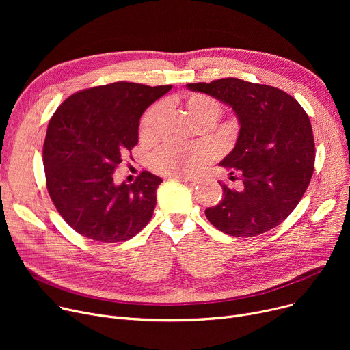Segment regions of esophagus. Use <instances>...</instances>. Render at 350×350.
I'll use <instances>...</instances> for the list:
<instances>
[{"label": "esophagus", "mask_w": 350, "mask_h": 350, "mask_svg": "<svg viewBox=\"0 0 350 350\" xmlns=\"http://www.w3.org/2000/svg\"><path fill=\"white\" fill-rule=\"evenodd\" d=\"M170 178H177V180H181L187 183V185L190 186H197L200 183V178L198 177H191V176H174V177H170Z\"/></svg>", "instance_id": "obj_1"}]
</instances>
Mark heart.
<instances>
[{
    "label": "heart",
    "instance_id": "b5f03b06",
    "mask_svg": "<svg viewBox=\"0 0 350 350\" xmlns=\"http://www.w3.org/2000/svg\"><path fill=\"white\" fill-rule=\"evenodd\" d=\"M189 113L201 123H213L219 113L221 105L217 99L204 94H191L186 99ZM164 105L154 103L146 110L139 126V135L143 140L153 139L156 135L157 123L163 113ZM215 150L211 144H193V146H164L152 157V167L154 172L164 176H185L198 172L204 164L211 161Z\"/></svg>",
    "mask_w": 350,
    "mask_h": 350
}]
</instances>
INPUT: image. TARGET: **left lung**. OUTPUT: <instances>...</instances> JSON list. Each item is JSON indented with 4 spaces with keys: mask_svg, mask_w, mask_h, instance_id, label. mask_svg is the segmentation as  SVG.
Returning <instances> with one entry per match:
<instances>
[{
    "mask_svg": "<svg viewBox=\"0 0 350 350\" xmlns=\"http://www.w3.org/2000/svg\"><path fill=\"white\" fill-rule=\"evenodd\" d=\"M231 106L240 122L232 152L219 165L240 187L206 210L208 221L232 237H255L280 226L305 194L315 163L310 120L295 98L269 85L223 78L187 83Z\"/></svg>",
    "mask_w": 350,
    "mask_h": 350,
    "instance_id": "obj_1",
    "label": "left lung"
}]
</instances>
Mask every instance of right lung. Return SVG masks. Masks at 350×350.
<instances>
[{"label":"right lung","mask_w":350,"mask_h":350,"mask_svg":"<svg viewBox=\"0 0 350 350\" xmlns=\"http://www.w3.org/2000/svg\"><path fill=\"white\" fill-rule=\"evenodd\" d=\"M172 89L115 82L69 96L49 120L42 160L46 189L65 221L89 240H131L150 221L160 177L142 172L116 186L113 172L139 140L144 110Z\"/></svg>","instance_id":"obj_1"}]
</instances>
